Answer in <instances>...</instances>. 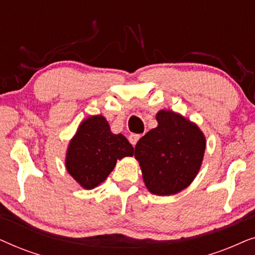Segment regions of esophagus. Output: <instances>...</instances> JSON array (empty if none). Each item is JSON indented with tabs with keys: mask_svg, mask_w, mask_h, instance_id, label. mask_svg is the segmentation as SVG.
<instances>
[{
	"mask_svg": "<svg viewBox=\"0 0 255 255\" xmlns=\"http://www.w3.org/2000/svg\"><path fill=\"white\" fill-rule=\"evenodd\" d=\"M140 137H141L140 134H134V133H132V134L128 135V140H130L131 144L134 146L135 144H137V141L139 140V139H140Z\"/></svg>",
	"mask_w": 255,
	"mask_h": 255,
	"instance_id": "obj_1",
	"label": "esophagus"
}]
</instances>
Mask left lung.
<instances>
[{
    "label": "left lung",
    "mask_w": 255,
    "mask_h": 255,
    "mask_svg": "<svg viewBox=\"0 0 255 255\" xmlns=\"http://www.w3.org/2000/svg\"><path fill=\"white\" fill-rule=\"evenodd\" d=\"M156 121L158 127L139 139L133 153L146 188L154 195L169 196L196 177L207 142L200 128L182 115L160 110Z\"/></svg>",
    "instance_id": "8db88e82"
}]
</instances>
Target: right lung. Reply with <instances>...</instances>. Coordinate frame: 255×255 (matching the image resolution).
<instances>
[{
	"label": "right lung",
	"mask_w": 255,
	"mask_h": 255,
	"mask_svg": "<svg viewBox=\"0 0 255 255\" xmlns=\"http://www.w3.org/2000/svg\"><path fill=\"white\" fill-rule=\"evenodd\" d=\"M133 155L123 134H114L101 115L86 118L69 141L66 169L85 189H94L113 172L118 159Z\"/></svg>",
	"instance_id": "obj_1"
}]
</instances>
